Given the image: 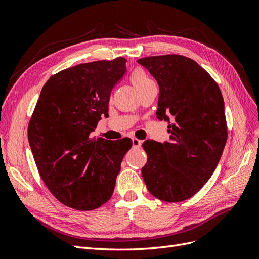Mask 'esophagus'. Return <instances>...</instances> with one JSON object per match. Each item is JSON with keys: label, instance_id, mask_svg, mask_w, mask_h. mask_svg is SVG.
I'll list each match as a JSON object with an SVG mask.
<instances>
[{"label": "esophagus", "instance_id": "1", "mask_svg": "<svg viewBox=\"0 0 259 259\" xmlns=\"http://www.w3.org/2000/svg\"><path fill=\"white\" fill-rule=\"evenodd\" d=\"M141 144H142V141H140L137 138H132V145H134V148H140Z\"/></svg>", "mask_w": 259, "mask_h": 259}]
</instances>
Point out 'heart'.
Returning <instances> with one entry per match:
<instances>
[{"label":"heart","instance_id":"b5f03b06","mask_svg":"<svg viewBox=\"0 0 259 259\" xmlns=\"http://www.w3.org/2000/svg\"><path fill=\"white\" fill-rule=\"evenodd\" d=\"M130 81L134 84L139 94L145 92L147 90L155 86L154 82L152 81L150 76L142 69H136L130 75Z\"/></svg>","mask_w":259,"mask_h":259}]
</instances>
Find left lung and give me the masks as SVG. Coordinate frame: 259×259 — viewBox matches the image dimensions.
<instances>
[{"instance_id": "8db88e82", "label": "left lung", "mask_w": 259, "mask_h": 259, "mask_svg": "<svg viewBox=\"0 0 259 259\" xmlns=\"http://www.w3.org/2000/svg\"><path fill=\"white\" fill-rule=\"evenodd\" d=\"M160 88L156 117L168 122L169 141L143 142L142 177L151 195L167 202L193 197L209 181L228 139L218 84L193 59L180 55L139 59Z\"/></svg>"}]
</instances>
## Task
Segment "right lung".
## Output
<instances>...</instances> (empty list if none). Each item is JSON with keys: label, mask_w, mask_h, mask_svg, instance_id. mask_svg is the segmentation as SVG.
Segmentation results:
<instances>
[{"label": "right lung", "mask_w": 259, "mask_h": 259, "mask_svg": "<svg viewBox=\"0 0 259 259\" xmlns=\"http://www.w3.org/2000/svg\"><path fill=\"white\" fill-rule=\"evenodd\" d=\"M124 58L77 64L52 75L41 90L28 124V141L44 183L75 210L107 202L132 141L91 138L108 115L114 86L127 72Z\"/></svg>", "instance_id": "add662e5"}]
</instances>
